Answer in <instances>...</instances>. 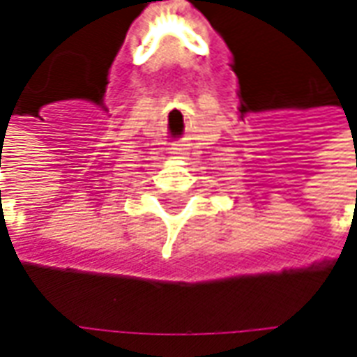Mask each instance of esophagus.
<instances>
[{
  "instance_id": "obj_1",
  "label": "esophagus",
  "mask_w": 357,
  "mask_h": 357,
  "mask_svg": "<svg viewBox=\"0 0 357 357\" xmlns=\"http://www.w3.org/2000/svg\"><path fill=\"white\" fill-rule=\"evenodd\" d=\"M171 155H173V159H184L186 151H184V148H181V146H176V148H171Z\"/></svg>"
}]
</instances>
